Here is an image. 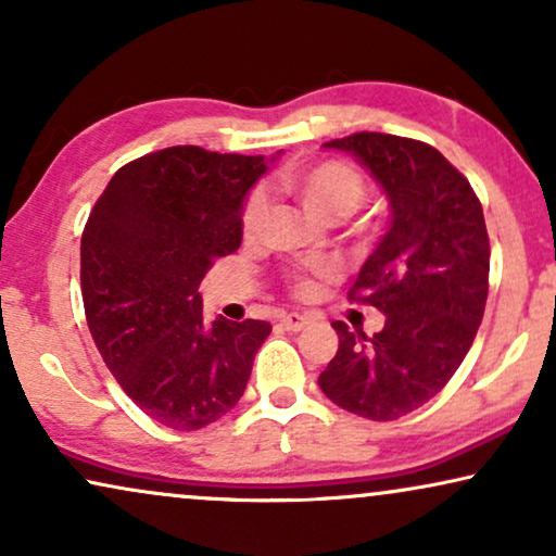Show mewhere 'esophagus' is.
<instances>
[{
    "mask_svg": "<svg viewBox=\"0 0 556 556\" xmlns=\"http://www.w3.org/2000/svg\"><path fill=\"white\" fill-rule=\"evenodd\" d=\"M280 324H283L288 331H301L311 324V316L308 314H295V311H291V314L280 316Z\"/></svg>",
    "mask_w": 556,
    "mask_h": 556,
    "instance_id": "obj_1",
    "label": "esophagus"
}]
</instances>
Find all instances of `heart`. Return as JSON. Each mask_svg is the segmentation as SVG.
Listing matches in <instances>:
<instances>
[{
	"label": "heart",
	"mask_w": 556,
	"mask_h": 556,
	"mask_svg": "<svg viewBox=\"0 0 556 556\" xmlns=\"http://www.w3.org/2000/svg\"><path fill=\"white\" fill-rule=\"evenodd\" d=\"M278 187L293 194L306 212L324 219V223H341L362 207L367 197V181L362 172L349 162L326 159V162L301 166V169H286L278 174ZM268 215V200L263 192H253L242 204L240 227L245 238H253L261 230ZM337 268L331 263H314L295 268L291 273V288L299 295H306L314 288V278L333 276Z\"/></svg>",
	"instance_id": "1"
}]
</instances>
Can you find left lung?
Here are the masks:
<instances>
[{"label":"left lung","mask_w":556,"mask_h":556,"mask_svg":"<svg viewBox=\"0 0 556 556\" xmlns=\"http://www.w3.org/2000/svg\"><path fill=\"white\" fill-rule=\"evenodd\" d=\"M324 147L352 151L392 204V225L349 288L382 311L367 339L331 324L339 352L318 377L326 397L367 420L422 407L466 359L489 299L491 245L470 181L430 143L359 131Z\"/></svg>","instance_id":"left-lung-1"}]
</instances>
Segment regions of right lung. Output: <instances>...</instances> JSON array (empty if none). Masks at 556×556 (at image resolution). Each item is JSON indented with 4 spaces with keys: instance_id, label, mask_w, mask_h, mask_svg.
Segmentation results:
<instances>
[{
    "instance_id": "right-lung-1",
    "label": "right lung",
    "mask_w": 556,
    "mask_h": 556,
    "mask_svg": "<svg viewBox=\"0 0 556 556\" xmlns=\"http://www.w3.org/2000/svg\"><path fill=\"white\" fill-rule=\"evenodd\" d=\"M263 156L169 147L134 159L98 197L80 240L86 321L105 367L149 417L200 430L238 405L270 324L202 318L200 283L240 248Z\"/></svg>"
}]
</instances>
